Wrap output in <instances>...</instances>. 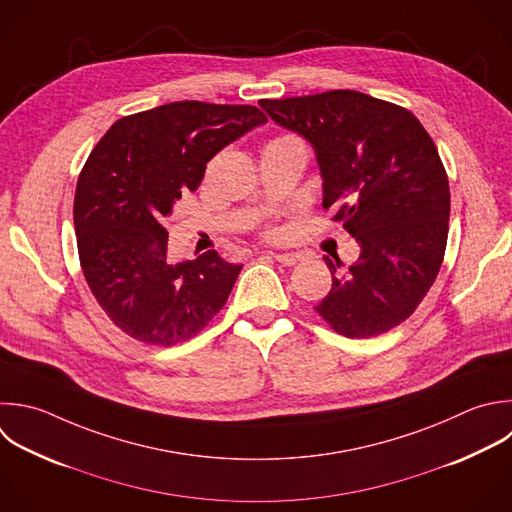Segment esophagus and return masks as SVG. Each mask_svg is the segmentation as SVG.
<instances>
[{
  "mask_svg": "<svg viewBox=\"0 0 512 512\" xmlns=\"http://www.w3.org/2000/svg\"><path fill=\"white\" fill-rule=\"evenodd\" d=\"M274 260L284 264V266H294V264L302 262V254H298V252H282V254H274Z\"/></svg>",
  "mask_w": 512,
  "mask_h": 512,
  "instance_id": "1",
  "label": "esophagus"
}]
</instances>
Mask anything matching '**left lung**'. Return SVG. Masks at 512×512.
Segmentation results:
<instances>
[{
    "mask_svg": "<svg viewBox=\"0 0 512 512\" xmlns=\"http://www.w3.org/2000/svg\"><path fill=\"white\" fill-rule=\"evenodd\" d=\"M280 128L304 138L322 178V206L358 242L316 312L348 338L406 320L430 290L446 248L450 190L432 138L404 108L354 90L262 100Z\"/></svg>",
    "mask_w": 512,
    "mask_h": 512,
    "instance_id": "left-lung-1",
    "label": "left lung"
}]
</instances>
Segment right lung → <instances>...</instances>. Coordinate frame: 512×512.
Returning a JSON list of instances; mask_svg holds the SVG:
<instances>
[{
    "mask_svg": "<svg viewBox=\"0 0 512 512\" xmlns=\"http://www.w3.org/2000/svg\"><path fill=\"white\" fill-rule=\"evenodd\" d=\"M266 122L254 106L174 102L118 120L92 150L74 200L80 262L98 304L132 338L174 346L226 304L242 264L216 250L172 264L164 220L220 150Z\"/></svg>",
    "mask_w": 512,
    "mask_h": 512,
    "instance_id": "right-lung-1",
    "label": "right lung"
}]
</instances>
